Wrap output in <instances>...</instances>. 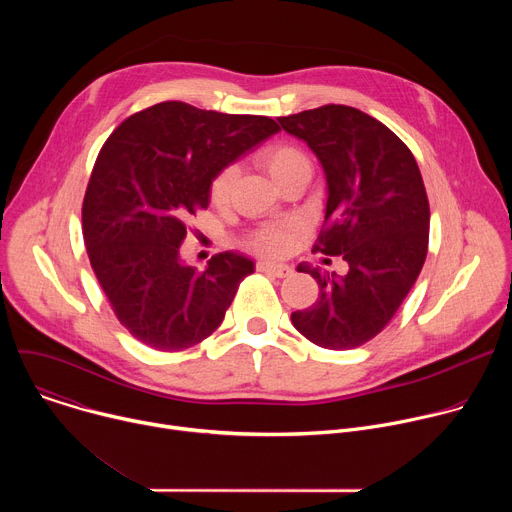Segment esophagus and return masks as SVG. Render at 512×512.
<instances>
[{
	"label": "esophagus",
	"instance_id": "esophagus-1",
	"mask_svg": "<svg viewBox=\"0 0 512 512\" xmlns=\"http://www.w3.org/2000/svg\"><path fill=\"white\" fill-rule=\"evenodd\" d=\"M257 269L267 273V275H273V277H289L291 275V269L287 265H281V263L261 261V263H257Z\"/></svg>",
	"mask_w": 512,
	"mask_h": 512
}]
</instances>
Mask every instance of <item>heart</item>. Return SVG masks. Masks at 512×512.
<instances>
[{
  "instance_id": "obj_1",
  "label": "heart",
  "mask_w": 512,
  "mask_h": 512,
  "mask_svg": "<svg viewBox=\"0 0 512 512\" xmlns=\"http://www.w3.org/2000/svg\"><path fill=\"white\" fill-rule=\"evenodd\" d=\"M257 166L279 186L283 184L289 176H294L296 172H310V160L306 152L294 143L287 141H273L263 145V148L255 154ZM237 172L235 168H225L218 172V176L212 182V200L216 206H227L231 200L233 184H235ZM296 243V229L294 227H263L255 231L249 239V247L255 249L257 253L263 255H285L291 251Z\"/></svg>"
}]
</instances>
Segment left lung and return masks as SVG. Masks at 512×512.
I'll return each instance as SVG.
<instances>
[{
	"label": "left lung",
	"instance_id": "left-lung-1",
	"mask_svg": "<svg viewBox=\"0 0 512 512\" xmlns=\"http://www.w3.org/2000/svg\"><path fill=\"white\" fill-rule=\"evenodd\" d=\"M279 123L326 172V216L312 251L348 263L346 275L306 269L320 294L291 322L322 348H358L391 322L425 263L429 202L419 166L387 125L354 107L324 105Z\"/></svg>",
	"mask_w": 512,
	"mask_h": 512
}]
</instances>
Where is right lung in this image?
I'll use <instances>...</instances> for the list:
<instances>
[{
    "label": "right lung",
    "mask_w": 512,
    "mask_h": 512,
    "mask_svg": "<svg viewBox=\"0 0 512 512\" xmlns=\"http://www.w3.org/2000/svg\"><path fill=\"white\" fill-rule=\"evenodd\" d=\"M279 125L263 115L164 101L129 115L103 143L83 200L91 267L121 326L162 352L186 350L221 326L251 259L180 261L188 221L208 208L214 176Z\"/></svg>",
    "instance_id": "1"
}]
</instances>
